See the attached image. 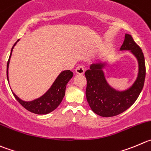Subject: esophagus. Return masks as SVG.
<instances>
[{
	"instance_id": "1",
	"label": "esophagus",
	"mask_w": 151,
	"mask_h": 151,
	"mask_svg": "<svg viewBox=\"0 0 151 151\" xmlns=\"http://www.w3.org/2000/svg\"><path fill=\"white\" fill-rule=\"evenodd\" d=\"M76 73L77 74L79 75H83L84 73V67L83 65H79L76 67Z\"/></svg>"
}]
</instances>
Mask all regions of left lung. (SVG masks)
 <instances>
[{"instance_id":"obj_1","label":"left lung","mask_w":151,"mask_h":151,"mask_svg":"<svg viewBox=\"0 0 151 151\" xmlns=\"http://www.w3.org/2000/svg\"><path fill=\"white\" fill-rule=\"evenodd\" d=\"M121 50H130L139 62V74L130 88L119 92L113 90L106 81L102 68L103 63H96L90 66L85 72L87 79L86 97L92 110L99 116L111 117L117 116L131 107L136 101L144 87L146 68L144 54L142 49L132 36L125 35Z\"/></svg>"}]
</instances>
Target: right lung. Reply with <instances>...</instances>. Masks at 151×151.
Returning a JSON list of instances; mask_svg holds the SVG:
<instances>
[{"mask_svg": "<svg viewBox=\"0 0 151 151\" xmlns=\"http://www.w3.org/2000/svg\"><path fill=\"white\" fill-rule=\"evenodd\" d=\"M18 40L17 41H18ZM17 43V42H16ZM15 43L14 46L16 44ZM12 47L11 53H10L9 58L8 62H7L6 67V76L7 80L8 78V68L9 64V60L11 55H12ZM73 76V72L70 70H65L60 73V75L56 78L55 82L53 83L52 87H50V90L39 99L34 100L32 101H24L20 99L18 96L13 93L15 98L16 99L17 101L23 106L25 109L29 110V112L35 113V114H47L50 112L53 111L55 108L58 107V106L61 104L64 95H65L66 86L68 81L72 78Z\"/></svg>", "mask_w": 151, "mask_h": 151, "instance_id": "add662e5", "label": "right lung"}]
</instances>
